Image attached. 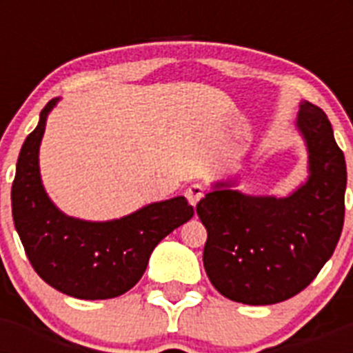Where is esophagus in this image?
Returning a JSON list of instances; mask_svg holds the SVG:
<instances>
[{
	"label": "esophagus",
	"mask_w": 353,
	"mask_h": 353,
	"mask_svg": "<svg viewBox=\"0 0 353 353\" xmlns=\"http://www.w3.org/2000/svg\"><path fill=\"white\" fill-rule=\"evenodd\" d=\"M185 198L189 199V203H191L192 207H196V203H198L199 199L203 198V185H199V183H192V185L187 187Z\"/></svg>",
	"instance_id": "obj_1"
}]
</instances>
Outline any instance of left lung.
Instances as JSON below:
<instances>
[{"mask_svg": "<svg viewBox=\"0 0 353 353\" xmlns=\"http://www.w3.org/2000/svg\"><path fill=\"white\" fill-rule=\"evenodd\" d=\"M297 129L310 164V176L297 191L285 198L249 196L235 191V182H217L196 205L208 235L205 270L230 301L269 305L297 295L338 245L345 221V155L318 105L301 102Z\"/></svg>", "mask_w": 353, "mask_h": 353, "instance_id": "left-lung-1", "label": "left lung"}]
</instances>
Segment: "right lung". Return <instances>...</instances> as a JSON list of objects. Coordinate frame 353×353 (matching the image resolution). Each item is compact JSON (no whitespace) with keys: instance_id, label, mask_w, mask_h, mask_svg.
<instances>
[{"instance_id":"add662e5","label":"right lung","mask_w":353,"mask_h":353,"mask_svg":"<svg viewBox=\"0 0 353 353\" xmlns=\"http://www.w3.org/2000/svg\"><path fill=\"white\" fill-rule=\"evenodd\" d=\"M58 101L40 111L19 154L12 185L15 230L35 272L52 288L84 301L118 297L141 279L155 245L191 219L194 208L176 196L104 223L65 215L49 199L39 168L46 120Z\"/></svg>"}]
</instances>
